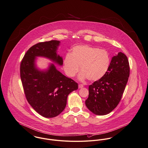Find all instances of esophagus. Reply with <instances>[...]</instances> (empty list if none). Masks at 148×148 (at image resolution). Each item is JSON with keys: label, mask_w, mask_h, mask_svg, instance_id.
<instances>
[{"label": "esophagus", "mask_w": 148, "mask_h": 148, "mask_svg": "<svg viewBox=\"0 0 148 148\" xmlns=\"http://www.w3.org/2000/svg\"><path fill=\"white\" fill-rule=\"evenodd\" d=\"M79 88H82L83 87V86L82 84H79L78 85Z\"/></svg>", "instance_id": "1"}]
</instances>
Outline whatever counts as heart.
<instances>
[{
  "mask_svg": "<svg viewBox=\"0 0 148 148\" xmlns=\"http://www.w3.org/2000/svg\"><path fill=\"white\" fill-rule=\"evenodd\" d=\"M110 56L106 50L89 45L74 46L64 60V70L69 77H74L80 69V80L95 82L102 78L108 71Z\"/></svg>",
  "mask_w": 148,
  "mask_h": 148,
  "instance_id": "heart-1",
  "label": "heart"
}]
</instances>
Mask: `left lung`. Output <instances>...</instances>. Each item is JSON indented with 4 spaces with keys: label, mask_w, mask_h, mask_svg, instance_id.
Returning <instances> with one entry per match:
<instances>
[{
    "label": "left lung",
    "mask_w": 148,
    "mask_h": 148,
    "mask_svg": "<svg viewBox=\"0 0 148 148\" xmlns=\"http://www.w3.org/2000/svg\"><path fill=\"white\" fill-rule=\"evenodd\" d=\"M130 75L127 56L119 52L112 58L104 76L89 86L87 108L97 115L110 113L119 103Z\"/></svg>",
    "instance_id": "obj_1"
}]
</instances>
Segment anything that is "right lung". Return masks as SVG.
Segmentation results:
<instances>
[{
	"instance_id": "right-lung-1",
	"label": "right lung",
	"mask_w": 148,
	"mask_h": 148,
	"mask_svg": "<svg viewBox=\"0 0 148 148\" xmlns=\"http://www.w3.org/2000/svg\"><path fill=\"white\" fill-rule=\"evenodd\" d=\"M60 41L51 40L32 46L25 53L20 65V75L29 104L46 118L58 116L65 109L68 96L78 89L74 80L63 75L50 64L41 70L36 65L37 57H44L61 66L62 58L57 54Z\"/></svg>"
}]
</instances>
